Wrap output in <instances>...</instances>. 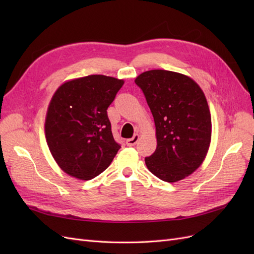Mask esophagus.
I'll use <instances>...</instances> for the list:
<instances>
[{
    "label": "esophagus",
    "instance_id": "esophagus-1",
    "mask_svg": "<svg viewBox=\"0 0 254 254\" xmlns=\"http://www.w3.org/2000/svg\"><path fill=\"white\" fill-rule=\"evenodd\" d=\"M139 140H140V135L139 134H134L131 139H128V140H126V144L128 145V146H134L137 142H139Z\"/></svg>",
    "mask_w": 254,
    "mask_h": 254
}]
</instances>
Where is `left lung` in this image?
I'll return each instance as SVG.
<instances>
[{
    "instance_id": "left-lung-1",
    "label": "left lung",
    "mask_w": 254,
    "mask_h": 254,
    "mask_svg": "<svg viewBox=\"0 0 254 254\" xmlns=\"http://www.w3.org/2000/svg\"><path fill=\"white\" fill-rule=\"evenodd\" d=\"M134 82L146 97L156 126L157 148L145 158L151 174L177 182L202 164L212 136L211 113L205 95L189 76L150 70Z\"/></svg>"
}]
</instances>
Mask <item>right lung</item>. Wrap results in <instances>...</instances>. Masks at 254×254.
I'll return each instance as SVG.
<instances>
[{
    "label": "right lung",
    "instance_id": "right-lung-1",
    "mask_svg": "<svg viewBox=\"0 0 254 254\" xmlns=\"http://www.w3.org/2000/svg\"><path fill=\"white\" fill-rule=\"evenodd\" d=\"M124 80L89 75L56 90L45 117V139L54 160L68 176L91 180L110 165L121 146L107 109Z\"/></svg>",
    "mask_w": 254,
    "mask_h": 254
}]
</instances>
